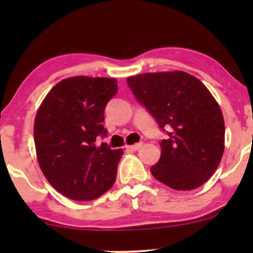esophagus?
I'll return each mask as SVG.
<instances>
[{"label":"esophagus","mask_w":253,"mask_h":253,"mask_svg":"<svg viewBox=\"0 0 253 253\" xmlns=\"http://www.w3.org/2000/svg\"><path fill=\"white\" fill-rule=\"evenodd\" d=\"M141 146H143V143H138V144L131 145V146H126V150H130V151H138Z\"/></svg>","instance_id":"esophagus-1"}]
</instances>
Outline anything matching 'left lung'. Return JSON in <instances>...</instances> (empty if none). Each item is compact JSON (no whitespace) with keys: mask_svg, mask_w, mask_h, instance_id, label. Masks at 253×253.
Segmentation results:
<instances>
[{"mask_svg":"<svg viewBox=\"0 0 253 253\" xmlns=\"http://www.w3.org/2000/svg\"><path fill=\"white\" fill-rule=\"evenodd\" d=\"M126 83L167 133L152 175L175 190H192L209 181L223 154L224 122L206 86L184 71L136 75Z\"/></svg>","mask_w":253,"mask_h":253,"instance_id":"8db88e82","label":"left lung"}]
</instances>
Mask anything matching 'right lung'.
Listing matches in <instances>:
<instances>
[{"label":"right lung","instance_id":"right-lung-1","mask_svg":"<svg viewBox=\"0 0 253 253\" xmlns=\"http://www.w3.org/2000/svg\"><path fill=\"white\" fill-rule=\"evenodd\" d=\"M116 79L77 76L57 83L34 121L37 158L44 177L68 198L96 199L116 179L122 150L98 144L106 137V105L116 94Z\"/></svg>","mask_w":253,"mask_h":253}]
</instances>
